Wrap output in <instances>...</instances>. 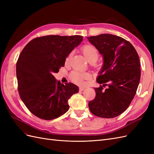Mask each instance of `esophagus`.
Masks as SVG:
<instances>
[{"label":"esophagus","instance_id":"34e87169","mask_svg":"<svg viewBox=\"0 0 154 154\" xmlns=\"http://www.w3.org/2000/svg\"><path fill=\"white\" fill-rule=\"evenodd\" d=\"M85 87H80V88H79V90H80V91H83L85 90Z\"/></svg>","mask_w":154,"mask_h":154}]
</instances>
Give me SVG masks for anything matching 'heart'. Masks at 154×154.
I'll use <instances>...</instances> for the list:
<instances>
[{
    "label": "heart",
    "instance_id": "1",
    "mask_svg": "<svg viewBox=\"0 0 154 154\" xmlns=\"http://www.w3.org/2000/svg\"><path fill=\"white\" fill-rule=\"evenodd\" d=\"M82 51L90 62H94L98 58L99 51L94 45L86 44L82 48ZM71 54H69L66 58V63H68ZM71 78L72 82L78 85H82L84 80L89 78V74L86 72L73 71L71 74Z\"/></svg>",
    "mask_w": 154,
    "mask_h": 154
}]
</instances>
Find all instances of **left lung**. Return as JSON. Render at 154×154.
Returning <instances> with one entry per match:
<instances>
[{"label": "left lung", "instance_id": "left-lung-1", "mask_svg": "<svg viewBox=\"0 0 154 154\" xmlns=\"http://www.w3.org/2000/svg\"><path fill=\"white\" fill-rule=\"evenodd\" d=\"M87 38L104 60L96 80L101 85L94 88L96 97L88 108L98 117L115 118L128 108L136 95L141 78L138 54L128 41L118 36L101 34Z\"/></svg>", "mask_w": 154, "mask_h": 154}]
</instances>
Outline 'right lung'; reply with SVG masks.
Returning <instances> with one entry per match:
<instances>
[{
  "label": "right lung",
  "mask_w": 154,
  "mask_h": 154,
  "mask_svg": "<svg viewBox=\"0 0 154 154\" xmlns=\"http://www.w3.org/2000/svg\"><path fill=\"white\" fill-rule=\"evenodd\" d=\"M82 40L80 35L44 36L31 40L22 51L16 66L18 91L36 117L51 120L69 110L68 100L78 92V87L62 84L53 73L64 66L66 57Z\"/></svg>",
  "instance_id": "1"
}]
</instances>
